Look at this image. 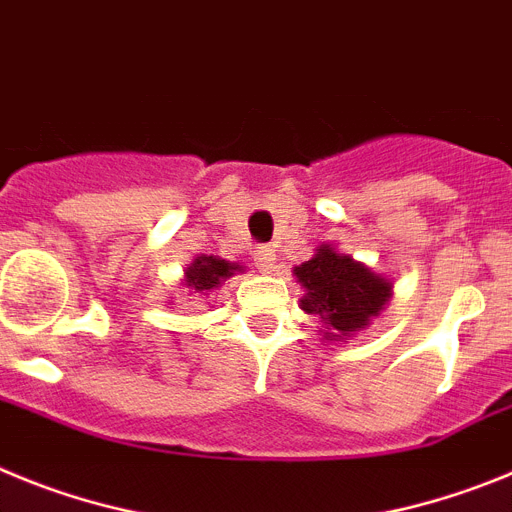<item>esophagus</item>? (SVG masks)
Segmentation results:
<instances>
[{"instance_id": "34e87169", "label": "esophagus", "mask_w": 512, "mask_h": 512, "mask_svg": "<svg viewBox=\"0 0 512 512\" xmlns=\"http://www.w3.org/2000/svg\"><path fill=\"white\" fill-rule=\"evenodd\" d=\"M253 261H256V266H259L261 271H266V274H271V271L277 269V253L269 246H261L259 251L253 253Z\"/></svg>"}]
</instances>
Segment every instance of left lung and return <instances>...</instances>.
<instances>
[{
	"label": "left lung",
	"mask_w": 512,
	"mask_h": 512,
	"mask_svg": "<svg viewBox=\"0 0 512 512\" xmlns=\"http://www.w3.org/2000/svg\"><path fill=\"white\" fill-rule=\"evenodd\" d=\"M295 277L305 287L302 310L323 320L328 341H348L377 318L392 297L390 279L379 277L328 243L315 248L310 261L295 266Z\"/></svg>",
	"instance_id": "8db88e82"
}]
</instances>
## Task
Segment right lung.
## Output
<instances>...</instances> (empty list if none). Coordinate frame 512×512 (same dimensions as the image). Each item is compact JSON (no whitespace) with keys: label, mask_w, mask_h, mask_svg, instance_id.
<instances>
[{"label":"right lung","mask_w":512,"mask_h":512,"mask_svg":"<svg viewBox=\"0 0 512 512\" xmlns=\"http://www.w3.org/2000/svg\"><path fill=\"white\" fill-rule=\"evenodd\" d=\"M241 264H230L225 259H217V256H197L192 264L184 271V282H187L189 289L194 292H210V289L220 287L228 277H233L235 271H241Z\"/></svg>","instance_id":"add662e5"}]
</instances>
